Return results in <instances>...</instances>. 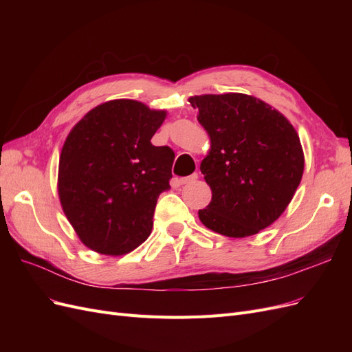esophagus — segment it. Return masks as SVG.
I'll return each mask as SVG.
<instances>
[{
  "label": "esophagus",
  "mask_w": 352,
  "mask_h": 352,
  "mask_svg": "<svg viewBox=\"0 0 352 352\" xmlns=\"http://www.w3.org/2000/svg\"><path fill=\"white\" fill-rule=\"evenodd\" d=\"M197 177H198V175H197V173L190 175V176H186V177H180V179H177V184H179V185L190 184V182H194V180H197Z\"/></svg>",
  "instance_id": "obj_1"
}]
</instances>
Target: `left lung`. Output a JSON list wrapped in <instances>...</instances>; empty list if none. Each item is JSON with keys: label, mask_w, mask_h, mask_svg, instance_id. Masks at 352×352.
<instances>
[{"label": "left lung", "mask_w": 352, "mask_h": 352, "mask_svg": "<svg viewBox=\"0 0 352 352\" xmlns=\"http://www.w3.org/2000/svg\"><path fill=\"white\" fill-rule=\"evenodd\" d=\"M197 119L210 138L201 162L211 189L202 225L229 238L270 226L289 206L304 173V151L286 117L252 95H194Z\"/></svg>", "instance_id": "obj_1"}]
</instances>
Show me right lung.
<instances>
[{
    "instance_id": "right-lung-1",
    "label": "right lung",
    "mask_w": 352,
    "mask_h": 352,
    "mask_svg": "<svg viewBox=\"0 0 352 352\" xmlns=\"http://www.w3.org/2000/svg\"><path fill=\"white\" fill-rule=\"evenodd\" d=\"M166 117V110L122 98L97 105L72 127L61 148L57 189L85 247L117 257L150 236L175 160L168 146L151 144Z\"/></svg>"
}]
</instances>
